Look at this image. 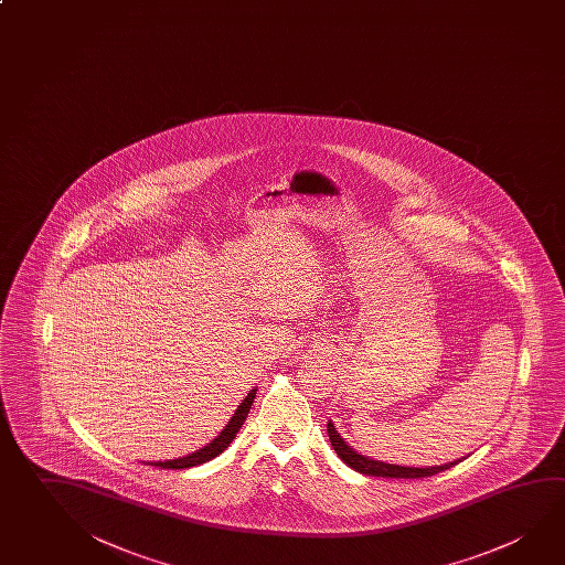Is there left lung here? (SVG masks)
I'll use <instances>...</instances> for the list:
<instances>
[{"label":"left lung","instance_id":"1","mask_svg":"<svg viewBox=\"0 0 565 565\" xmlns=\"http://www.w3.org/2000/svg\"><path fill=\"white\" fill-rule=\"evenodd\" d=\"M327 435H329V440H331V446H333L337 456H339L347 466H351L353 470L361 472V475L383 476V478H426V476L445 472L448 468H452V466L458 465V462H462V460H455V462H448V465L430 466V468L386 465V462H381V460H373V458H369V456L355 452V450L341 438V435L337 433L335 426H333L331 420L327 423Z\"/></svg>","mask_w":565,"mask_h":565}]
</instances>
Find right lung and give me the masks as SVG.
Wrapping results in <instances>:
<instances>
[{
  "label": "right lung",
  "mask_w": 565,
  "mask_h": 565,
  "mask_svg": "<svg viewBox=\"0 0 565 565\" xmlns=\"http://www.w3.org/2000/svg\"><path fill=\"white\" fill-rule=\"evenodd\" d=\"M256 391L258 388H252L249 391L248 396L239 403L238 408H236V413L234 416L230 418L228 425L226 428L220 433L210 445L204 446V448H200L196 452H192L189 456H182V458H177V460H164V462H149L152 466H159V468H172V470H182V468H192V466L204 465V462H209L212 460L214 456H218L220 452H224L226 448H228L230 443L236 438L238 435L239 428L244 425V420H246V416H248L249 408H252V403H254V398H256Z\"/></svg>",
  "instance_id": "right-lung-1"
}]
</instances>
